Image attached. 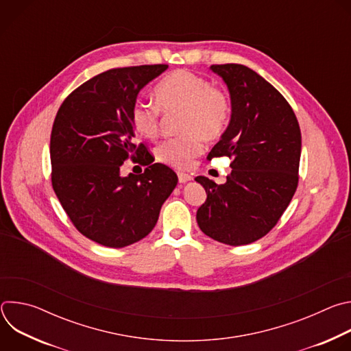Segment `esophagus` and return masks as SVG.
<instances>
[{
  "mask_svg": "<svg viewBox=\"0 0 351 351\" xmlns=\"http://www.w3.org/2000/svg\"><path fill=\"white\" fill-rule=\"evenodd\" d=\"M178 178H179V183H187V182H190L193 178L190 176V175H187V173H184V172H178Z\"/></svg>",
  "mask_w": 351,
  "mask_h": 351,
  "instance_id": "1",
  "label": "esophagus"
}]
</instances>
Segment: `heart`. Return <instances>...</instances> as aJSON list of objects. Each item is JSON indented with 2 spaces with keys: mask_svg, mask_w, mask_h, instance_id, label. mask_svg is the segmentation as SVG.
<instances>
[{
  "mask_svg": "<svg viewBox=\"0 0 351 351\" xmlns=\"http://www.w3.org/2000/svg\"><path fill=\"white\" fill-rule=\"evenodd\" d=\"M156 106L137 101L130 110L133 129L145 138H156L160 132V111H182L180 137L167 140L157 149L160 161L186 168L203 152V138L215 140L225 132L230 119L228 94L210 82L186 69L168 73L154 88Z\"/></svg>",
  "mask_w": 351,
  "mask_h": 351,
  "instance_id": "obj_1",
  "label": "heart"
}]
</instances>
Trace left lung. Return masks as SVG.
Returning a JSON list of instances; mask_svg holds the SVG:
<instances>
[{
	"label": "left lung",
	"instance_id": "1",
	"mask_svg": "<svg viewBox=\"0 0 351 351\" xmlns=\"http://www.w3.org/2000/svg\"><path fill=\"white\" fill-rule=\"evenodd\" d=\"M230 94V121L208 160L232 158L226 183L195 180L207 199L197 223L211 239L250 244L265 236L294 195L302 154V132L285 97L263 76L240 64L211 65Z\"/></svg>",
	"mask_w": 351,
	"mask_h": 351
}]
</instances>
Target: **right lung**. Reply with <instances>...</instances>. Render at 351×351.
<instances>
[{
	"instance_id": "obj_1",
	"label": "right lung",
	"mask_w": 351,
	"mask_h": 351,
	"mask_svg": "<svg viewBox=\"0 0 351 351\" xmlns=\"http://www.w3.org/2000/svg\"><path fill=\"white\" fill-rule=\"evenodd\" d=\"M167 68L99 73L73 90L57 112L49 141L53 189L75 228L98 244L122 248L145 237L178 184L169 167L153 164L145 145L133 143L130 123L138 91ZM129 158L147 167L143 174L120 175Z\"/></svg>"
}]
</instances>
